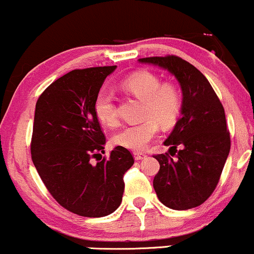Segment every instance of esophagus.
<instances>
[{"mask_svg": "<svg viewBox=\"0 0 254 254\" xmlns=\"http://www.w3.org/2000/svg\"><path fill=\"white\" fill-rule=\"evenodd\" d=\"M133 157H135V160H142L147 157L144 153H133Z\"/></svg>", "mask_w": 254, "mask_h": 254, "instance_id": "1", "label": "esophagus"}]
</instances>
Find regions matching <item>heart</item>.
<instances>
[{
	"mask_svg": "<svg viewBox=\"0 0 254 254\" xmlns=\"http://www.w3.org/2000/svg\"><path fill=\"white\" fill-rule=\"evenodd\" d=\"M122 86L143 100V121L124 127L114 135L113 141L124 148L140 152L147 147L159 131V124L170 127L175 124L183 107L182 91L171 82L161 83L160 78L149 71H137L122 80ZM96 117L106 127L118 125L114 97L110 91L101 90L94 104Z\"/></svg>",
	"mask_w": 254,
	"mask_h": 254,
	"instance_id": "b5f03b06",
	"label": "heart"
}]
</instances>
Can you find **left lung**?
Masks as SVG:
<instances>
[{"instance_id":"1","label":"left lung","mask_w":254,"mask_h":254,"mask_svg":"<svg viewBox=\"0 0 254 254\" xmlns=\"http://www.w3.org/2000/svg\"><path fill=\"white\" fill-rule=\"evenodd\" d=\"M138 61L168 69L177 78L183 93L182 116L164 142L170 146V154L154 155L160 164L153 181L154 190L172 210L196 207L214 191L229 154L224 108L207 78L182 58L166 55Z\"/></svg>"}]
</instances>
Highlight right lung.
I'll use <instances>...</instances> for the list:
<instances>
[{"instance_id": "1", "label": "right lung", "mask_w": 254, "mask_h": 254, "mask_svg": "<svg viewBox=\"0 0 254 254\" xmlns=\"http://www.w3.org/2000/svg\"><path fill=\"white\" fill-rule=\"evenodd\" d=\"M116 66L73 69L38 97L31 158L48 191L64 208L83 217H104L119 207L130 150L116 147L102 158L106 137L94 104ZM100 156L96 166L91 159Z\"/></svg>"}]
</instances>
